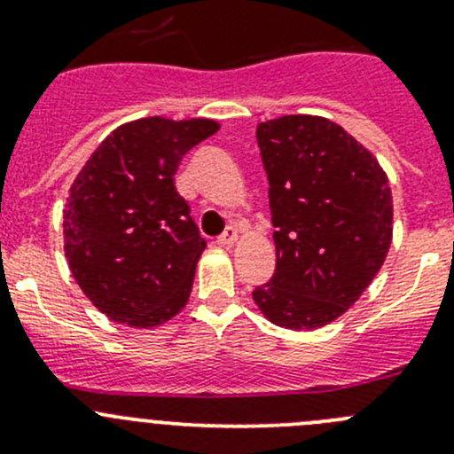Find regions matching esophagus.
Returning <instances> with one entry per match:
<instances>
[{"instance_id": "obj_1", "label": "esophagus", "mask_w": 454, "mask_h": 454, "mask_svg": "<svg viewBox=\"0 0 454 454\" xmlns=\"http://www.w3.org/2000/svg\"><path fill=\"white\" fill-rule=\"evenodd\" d=\"M235 239H237V228L235 226H228L226 231L222 232V235H219V244L222 246H232L235 244Z\"/></svg>"}]
</instances>
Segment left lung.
<instances>
[{"label": "left lung", "instance_id": "8db88e82", "mask_svg": "<svg viewBox=\"0 0 454 454\" xmlns=\"http://www.w3.org/2000/svg\"><path fill=\"white\" fill-rule=\"evenodd\" d=\"M256 142L270 182L277 268L253 299L278 327H323L360 299L387 259L388 180L378 160L327 118L261 122Z\"/></svg>", "mask_w": 454, "mask_h": 454}]
</instances>
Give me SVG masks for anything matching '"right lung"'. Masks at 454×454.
<instances>
[{
    "mask_svg": "<svg viewBox=\"0 0 454 454\" xmlns=\"http://www.w3.org/2000/svg\"><path fill=\"white\" fill-rule=\"evenodd\" d=\"M215 121L142 118L107 136L76 176L63 210L66 256L105 316L153 327L186 305L206 241L173 184L182 155Z\"/></svg>",
    "mask_w": 454,
    "mask_h": 454,
    "instance_id": "add662e5",
    "label": "right lung"
}]
</instances>
